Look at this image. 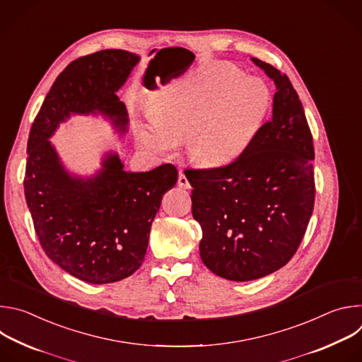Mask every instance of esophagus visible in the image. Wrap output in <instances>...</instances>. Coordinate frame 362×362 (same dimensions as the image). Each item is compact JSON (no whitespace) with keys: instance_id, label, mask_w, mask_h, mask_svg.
Returning <instances> with one entry per match:
<instances>
[{"instance_id":"obj_1","label":"esophagus","mask_w":362,"mask_h":362,"mask_svg":"<svg viewBox=\"0 0 362 362\" xmlns=\"http://www.w3.org/2000/svg\"><path fill=\"white\" fill-rule=\"evenodd\" d=\"M177 186H179V187H183V189H189V187H190V183H189V180H187V177H186V175H185L183 172L179 173Z\"/></svg>"}]
</instances>
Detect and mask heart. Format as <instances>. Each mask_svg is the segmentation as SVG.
Segmentation results:
<instances>
[{"label":"heart","mask_w":362,"mask_h":362,"mask_svg":"<svg viewBox=\"0 0 362 362\" xmlns=\"http://www.w3.org/2000/svg\"><path fill=\"white\" fill-rule=\"evenodd\" d=\"M271 106L272 93L264 80L218 64L168 90L137 137L154 154L172 153L186 140L194 163L222 168L250 147Z\"/></svg>","instance_id":"obj_1"}]
</instances>
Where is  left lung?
Here are the masks:
<instances>
[{
    "instance_id": "left-lung-1",
    "label": "left lung",
    "mask_w": 362,
    "mask_h": 362,
    "mask_svg": "<svg viewBox=\"0 0 362 362\" xmlns=\"http://www.w3.org/2000/svg\"><path fill=\"white\" fill-rule=\"evenodd\" d=\"M250 60L275 83L272 120L233 163L185 170L202 228V261L236 282L264 278L291 261L315 199L314 143L299 95L279 70Z\"/></svg>"
}]
</instances>
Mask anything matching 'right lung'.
<instances>
[{
  "instance_id": "add662e5",
  "label": "right lung",
  "mask_w": 362,
  "mask_h": 362,
  "mask_svg": "<svg viewBox=\"0 0 362 362\" xmlns=\"http://www.w3.org/2000/svg\"><path fill=\"white\" fill-rule=\"evenodd\" d=\"M139 62L126 49H101L70 63L28 136L24 192L41 247L71 276L94 285L122 281L140 268L151 222L177 170L168 163L127 172L119 153L107 150L94 173L80 175L49 139L73 116L101 117L123 137L129 115L117 91Z\"/></svg>"
}]
</instances>
